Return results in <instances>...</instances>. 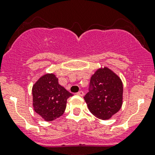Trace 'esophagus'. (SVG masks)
<instances>
[{"label": "esophagus", "instance_id": "34e87169", "mask_svg": "<svg viewBox=\"0 0 155 155\" xmlns=\"http://www.w3.org/2000/svg\"><path fill=\"white\" fill-rule=\"evenodd\" d=\"M77 94L79 95V96L82 97V96H83V95H84V92L82 91H79L77 93Z\"/></svg>", "mask_w": 155, "mask_h": 155}]
</instances>
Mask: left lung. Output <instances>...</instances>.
Returning a JSON list of instances; mask_svg holds the SVG:
<instances>
[{
  "label": "left lung",
  "instance_id": "8db88e82",
  "mask_svg": "<svg viewBox=\"0 0 155 155\" xmlns=\"http://www.w3.org/2000/svg\"><path fill=\"white\" fill-rule=\"evenodd\" d=\"M89 91L84 97L89 111L102 120L110 118L122 105L123 84L109 68L99 69L91 76Z\"/></svg>",
  "mask_w": 155,
  "mask_h": 155
}]
</instances>
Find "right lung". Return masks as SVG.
I'll return each instance as SVG.
<instances>
[{"label":"right lung","mask_w":155,"mask_h":155,"mask_svg":"<svg viewBox=\"0 0 155 155\" xmlns=\"http://www.w3.org/2000/svg\"><path fill=\"white\" fill-rule=\"evenodd\" d=\"M34 111L43 119L51 121L61 116L66 109L67 100L73 96L58 84L52 73L40 77L32 88Z\"/></svg>","instance_id":"obj_1"}]
</instances>
